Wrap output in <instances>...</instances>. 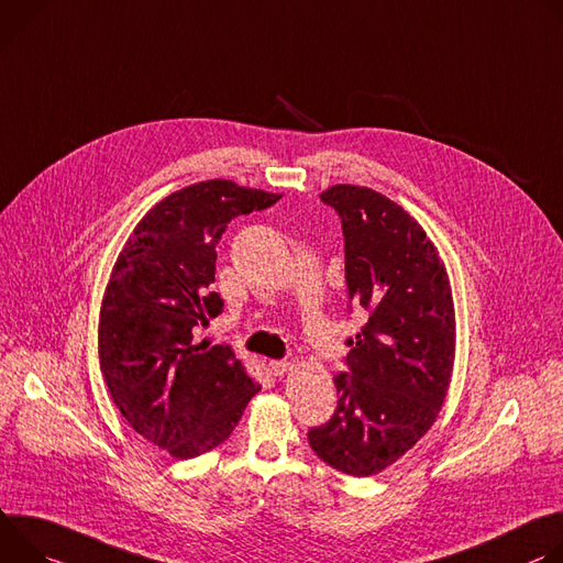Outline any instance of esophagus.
I'll return each instance as SVG.
<instances>
[{
	"label": "esophagus",
	"mask_w": 563,
	"mask_h": 563,
	"mask_svg": "<svg viewBox=\"0 0 563 563\" xmlns=\"http://www.w3.org/2000/svg\"><path fill=\"white\" fill-rule=\"evenodd\" d=\"M268 366H271V371L275 373V376H284V373H288L292 368V364L286 362V360H273Z\"/></svg>",
	"instance_id": "1"
}]
</instances>
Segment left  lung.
<instances>
[{"mask_svg":"<svg viewBox=\"0 0 563 563\" xmlns=\"http://www.w3.org/2000/svg\"><path fill=\"white\" fill-rule=\"evenodd\" d=\"M320 197L342 219L349 299L368 322L349 340V373L335 376V413L308 443L338 472L373 476L422 439L448 398L452 286L439 247L398 203L346 183Z\"/></svg>","mask_w":563,"mask_h":563,"instance_id":"left-lung-1","label":"left lung"}]
</instances>
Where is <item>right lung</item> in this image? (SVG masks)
Here are the masks:
<instances>
[{
    "instance_id": "obj_1",
    "label": "right lung",
    "mask_w": 563,
    "mask_h": 563,
    "mask_svg": "<svg viewBox=\"0 0 563 563\" xmlns=\"http://www.w3.org/2000/svg\"><path fill=\"white\" fill-rule=\"evenodd\" d=\"M279 199L225 178L187 185L139 221L113 264L100 371L122 418L178 461L221 445L262 389L230 346L197 342L195 329L223 310L210 284L228 223Z\"/></svg>"
}]
</instances>
